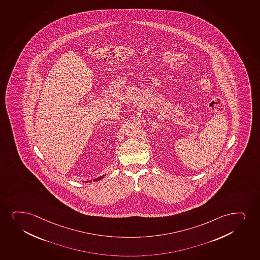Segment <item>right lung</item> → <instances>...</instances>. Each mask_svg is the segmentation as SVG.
Here are the masks:
<instances>
[{"mask_svg":"<svg viewBox=\"0 0 260 260\" xmlns=\"http://www.w3.org/2000/svg\"><path fill=\"white\" fill-rule=\"evenodd\" d=\"M103 176H105V175H103V176H101L99 177V178H97V179H95V180H93V181H98V180H102V179H103ZM87 182H88V181H87ZM89 182H91V181H89Z\"/></svg>","mask_w":260,"mask_h":260,"instance_id":"1","label":"right lung"}]
</instances>
